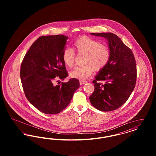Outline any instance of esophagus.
Listing matches in <instances>:
<instances>
[{"instance_id":"esophagus-1","label":"esophagus","mask_w":156,"mask_h":156,"mask_svg":"<svg viewBox=\"0 0 156 156\" xmlns=\"http://www.w3.org/2000/svg\"><path fill=\"white\" fill-rule=\"evenodd\" d=\"M80 84H81V85H83V84H85V83H87V82L85 81H82V80H81V81H80Z\"/></svg>"}]
</instances>
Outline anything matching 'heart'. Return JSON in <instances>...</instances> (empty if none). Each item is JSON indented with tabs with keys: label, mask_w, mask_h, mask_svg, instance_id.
Instances as JSON below:
<instances>
[{
	"label": "heart",
	"mask_w": 156,
	"mask_h": 156,
	"mask_svg": "<svg viewBox=\"0 0 156 156\" xmlns=\"http://www.w3.org/2000/svg\"><path fill=\"white\" fill-rule=\"evenodd\" d=\"M77 52L85 54L82 67H76L70 73L71 77L84 80L93 74L94 70L99 71L104 69L108 64L110 57L111 51L107 45L101 44L100 41L87 36H82L74 43ZM75 54L74 51L67 48L62 52V60L65 65L73 68L75 64Z\"/></svg>",
	"instance_id": "b5f03b06"
}]
</instances>
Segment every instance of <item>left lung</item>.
I'll list each match as a JSON object with an SVG mask.
<instances>
[{"mask_svg": "<svg viewBox=\"0 0 156 156\" xmlns=\"http://www.w3.org/2000/svg\"><path fill=\"white\" fill-rule=\"evenodd\" d=\"M105 38L111 51L106 66L95 76V90L89 97L90 104L99 111L118 109L126 102L133 90L137 77L136 64L132 50L112 33H90ZM104 80L102 84L98 81Z\"/></svg>", "mask_w": 156, "mask_h": 156, "instance_id": "obj_1", "label": "left lung"}]
</instances>
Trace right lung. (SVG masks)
Listing matches in <instances>:
<instances>
[{"label": "right lung", "instance_id": "right-lung-1", "mask_svg": "<svg viewBox=\"0 0 156 156\" xmlns=\"http://www.w3.org/2000/svg\"><path fill=\"white\" fill-rule=\"evenodd\" d=\"M68 39L61 34L39 37L31 45L21 64L20 78L26 97L45 114H57L64 109L80 87V81L75 78L54 84V81L64 80L68 76L62 60Z\"/></svg>", "mask_w": 156, "mask_h": 156}]
</instances>
